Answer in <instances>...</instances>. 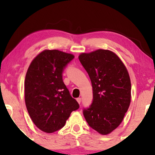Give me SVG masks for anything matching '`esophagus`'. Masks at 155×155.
<instances>
[{
	"instance_id": "1",
	"label": "esophagus",
	"mask_w": 155,
	"mask_h": 155,
	"mask_svg": "<svg viewBox=\"0 0 155 155\" xmlns=\"http://www.w3.org/2000/svg\"><path fill=\"white\" fill-rule=\"evenodd\" d=\"M77 101L78 102V104H80V103H81V98H77Z\"/></svg>"
}]
</instances>
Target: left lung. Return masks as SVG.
I'll list each match as a JSON object with an SVG mask.
<instances>
[{
	"mask_svg": "<svg viewBox=\"0 0 155 155\" xmlns=\"http://www.w3.org/2000/svg\"><path fill=\"white\" fill-rule=\"evenodd\" d=\"M78 59L93 88L92 104L83 110L84 117L93 129L108 135L121 124L130 106L129 74L120 57L109 50L82 52Z\"/></svg>",
	"mask_w": 155,
	"mask_h": 155,
	"instance_id": "left-lung-1",
	"label": "left lung"
}]
</instances>
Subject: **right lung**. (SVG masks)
<instances>
[{"instance_id":"obj_1","label":"right lung","mask_w":155,"mask_h":155,"mask_svg":"<svg viewBox=\"0 0 155 155\" xmlns=\"http://www.w3.org/2000/svg\"><path fill=\"white\" fill-rule=\"evenodd\" d=\"M74 54L44 50L31 61L25 81V101L28 114L39 129L47 133L59 130L73 111L79 108L70 96L62 72Z\"/></svg>"}]
</instances>
